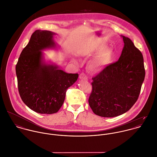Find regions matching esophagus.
Here are the masks:
<instances>
[{
  "label": "esophagus",
  "instance_id": "esophagus-1",
  "mask_svg": "<svg viewBox=\"0 0 157 157\" xmlns=\"http://www.w3.org/2000/svg\"><path fill=\"white\" fill-rule=\"evenodd\" d=\"M79 79H84V80H87V75L84 73H82L79 75Z\"/></svg>",
  "mask_w": 157,
  "mask_h": 157
}]
</instances>
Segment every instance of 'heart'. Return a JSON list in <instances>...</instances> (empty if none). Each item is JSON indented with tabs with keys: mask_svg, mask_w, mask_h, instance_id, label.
<instances>
[{
	"mask_svg": "<svg viewBox=\"0 0 157 157\" xmlns=\"http://www.w3.org/2000/svg\"><path fill=\"white\" fill-rule=\"evenodd\" d=\"M112 58V52L107 50L101 53L98 56L89 64L90 68L94 71H99L103 67L109 63Z\"/></svg>",
	"mask_w": 157,
	"mask_h": 157,
	"instance_id": "obj_1",
	"label": "heart"
}]
</instances>
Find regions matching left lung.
Here are the masks:
<instances>
[{
  "instance_id": "left-lung-1",
  "label": "left lung",
  "mask_w": 157,
  "mask_h": 157,
  "mask_svg": "<svg viewBox=\"0 0 157 157\" xmlns=\"http://www.w3.org/2000/svg\"><path fill=\"white\" fill-rule=\"evenodd\" d=\"M115 63L107 65L92 78L89 104L94 114L115 117L127 112L136 102L145 77L141 52L128 38Z\"/></svg>"
}]
</instances>
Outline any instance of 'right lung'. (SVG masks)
I'll return each instance as SVG.
<instances>
[{
	"label": "right lung",
	"instance_id": "1",
	"mask_svg": "<svg viewBox=\"0 0 157 157\" xmlns=\"http://www.w3.org/2000/svg\"><path fill=\"white\" fill-rule=\"evenodd\" d=\"M55 33L36 30L20 55L16 66L20 96L32 110L53 114L63 105L67 89L78 79V73H67L55 65L42 61L41 50L55 47Z\"/></svg>",
	"mask_w": 157,
	"mask_h": 157
}]
</instances>
